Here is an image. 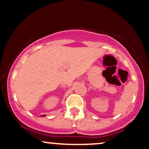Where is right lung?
Instances as JSON below:
<instances>
[{"mask_svg": "<svg viewBox=\"0 0 149 149\" xmlns=\"http://www.w3.org/2000/svg\"><path fill=\"white\" fill-rule=\"evenodd\" d=\"M41 116H42V117H44V116H45V115H42Z\"/></svg>", "mask_w": 149, "mask_h": 149, "instance_id": "obj_1", "label": "right lung"}]
</instances>
